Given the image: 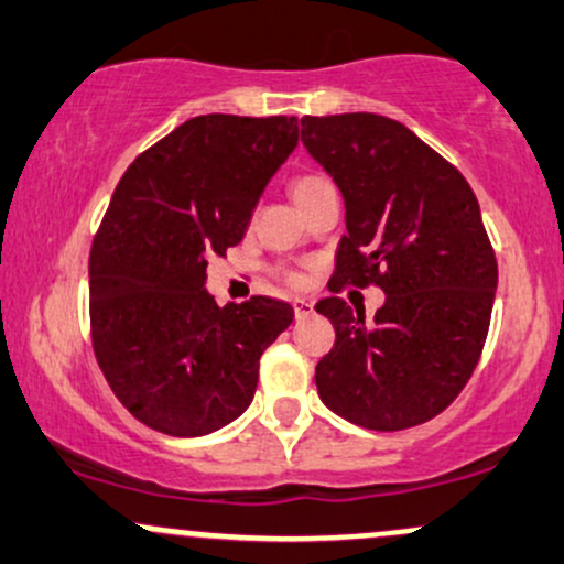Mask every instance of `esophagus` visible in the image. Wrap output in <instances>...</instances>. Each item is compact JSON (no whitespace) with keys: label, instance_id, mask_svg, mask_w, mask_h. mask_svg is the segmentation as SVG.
Wrapping results in <instances>:
<instances>
[{"label":"esophagus","instance_id":"1","mask_svg":"<svg viewBox=\"0 0 564 564\" xmlns=\"http://www.w3.org/2000/svg\"><path fill=\"white\" fill-rule=\"evenodd\" d=\"M310 315H313V302L294 300V318L304 321V318H310Z\"/></svg>","mask_w":564,"mask_h":564}]
</instances>
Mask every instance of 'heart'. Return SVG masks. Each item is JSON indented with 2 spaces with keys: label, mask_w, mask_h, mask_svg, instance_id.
Masks as SVG:
<instances>
[{
  "label": "heart",
  "mask_w": 564,
  "mask_h": 564,
  "mask_svg": "<svg viewBox=\"0 0 564 564\" xmlns=\"http://www.w3.org/2000/svg\"><path fill=\"white\" fill-rule=\"evenodd\" d=\"M326 187H332L323 174H315V172H304V174H296L294 180H291L289 191H291V198L296 200V206L302 204V200H307L310 196H315V193L326 191ZM286 281L289 283H300L302 275L300 273H286Z\"/></svg>",
  "instance_id": "b5f03b06"
}]
</instances>
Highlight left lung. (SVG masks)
<instances>
[{
	"instance_id": "obj_1",
	"label": "left lung",
	"mask_w": 564,
	"mask_h": 564,
	"mask_svg": "<svg viewBox=\"0 0 564 564\" xmlns=\"http://www.w3.org/2000/svg\"><path fill=\"white\" fill-rule=\"evenodd\" d=\"M302 142L345 198L328 289L387 294L373 321L341 296L315 304L336 332L315 366L321 400L366 430L430 422L469 381L494 313L480 204L456 166L387 116H304Z\"/></svg>"
}]
</instances>
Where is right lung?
I'll list each match as a JSON object with an SVG mask.
<instances>
[{
    "mask_svg": "<svg viewBox=\"0 0 564 564\" xmlns=\"http://www.w3.org/2000/svg\"><path fill=\"white\" fill-rule=\"evenodd\" d=\"M296 140L294 116H196L116 185L89 251V326L102 377L151 430L200 437L241 416L294 321L273 296L219 307L204 283Z\"/></svg>",
    "mask_w": 564,
    "mask_h": 564,
    "instance_id": "add662e5",
    "label": "right lung"
}]
</instances>
